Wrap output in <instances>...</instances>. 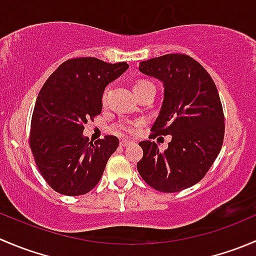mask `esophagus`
<instances>
[{
    "mask_svg": "<svg viewBox=\"0 0 256 256\" xmlns=\"http://www.w3.org/2000/svg\"><path fill=\"white\" fill-rule=\"evenodd\" d=\"M131 141L130 140H121L120 141V146L121 148H126V146H128V145H131Z\"/></svg>",
    "mask_w": 256,
    "mask_h": 256,
    "instance_id": "esophagus-1",
    "label": "esophagus"
}]
</instances>
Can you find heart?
I'll return each mask as SVG.
<instances>
[{"label":"heart","mask_w":256,"mask_h":256,"mask_svg":"<svg viewBox=\"0 0 256 256\" xmlns=\"http://www.w3.org/2000/svg\"><path fill=\"white\" fill-rule=\"evenodd\" d=\"M141 84H146V81H140V82L136 84L135 86L141 85ZM138 122H134V121H120V122L116 124L114 126V131L118 134H128V135H132L138 131Z\"/></svg>","instance_id":"b5f03b06"}]
</instances>
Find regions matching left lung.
Here are the masks:
<instances>
[{
  "mask_svg": "<svg viewBox=\"0 0 256 256\" xmlns=\"http://www.w3.org/2000/svg\"><path fill=\"white\" fill-rule=\"evenodd\" d=\"M140 72L158 78L164 100L151 131L171 135L165 151L141 141L138 170L161 192H178L199 182L212 168L224 141V112L214 81L190 56L168 54L140 62Z\"/></svg>",
  "mask_w": 256,
  "mask_h": 256,
  "instance_id": "obj_1",
  "label": "left lung"
}]
</instances>
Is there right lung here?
Instances as JSON below:
<instances>
[{
    "label": "right lung",
    "mask_w": 256,
    "mask_h": 256,
    "mask_svg": "<svg viewBox=\"0 0 256 256\" xmlns=\"http://www.w3.org/2000/svg\"><path fill=\"white\" fill-rule=\"evenodd\" d=\"M128 68L126 62L71 58L42 86L32 114L30 148L40 172L60 194L84 195L100 181L118 138L108 135L92 142L84 136V125L101 114L105 88Z\"/></svg>",
    "instance_id": "right-lung-1"
}]
</instances>
